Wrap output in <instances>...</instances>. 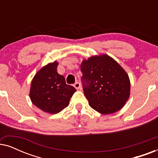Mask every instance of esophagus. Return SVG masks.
Masks as SVG:
<instances>
[{"mask_svg":"<svg viewBox=\"0 0 158 158\" xmlns=\"http://www.w3.org/2000/svg\"><path fill=\"white\" fill-rule=\"evenodd\" d=\"M74 87L76 88L77 90H78L80 88H81V84H80V83H78V82H77V83H75L74 84Z\"/></svg>","mask_w":158,"mask_h":158,"instance_id":"esophagus-1","label":"esophagus"}]
</instances>
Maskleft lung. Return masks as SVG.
Instances as JSON below:
<instances>
[{"instance_id": "left-lung-1", "label": "left lung", "mask_w": 158, "mask_h": 158, "mask_svg": "<svg viewBox=\"0 0 158 158\" xmlns=\"http://www.w3.org/2000/svg\"><path fill=\"white\" fill-rule=\"evenodd\" d=\"M83 91L90 106L101 114L122 109L129 98L130 81L124 68L102 54L83 60L81 64Z\"/></svg>"}]
</instances>
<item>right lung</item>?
<instances>
[{"instance_id":"add662e5","label":"right lung","mask_w":158,"mask_h":158,"mask_svg":"<svg viewBox=\"0 0 158 158\" xmlns=\"http://www.w3.org/2000/svg\"><path fill=\"white\" fill-rule=\"evenodd\" d=\"M58 62L42 67L34 75L30 88L32 103L44 112L55 114L68 106L76 89L67 85L64 76L57 73Z\"/></svg>"}]
</instances>
